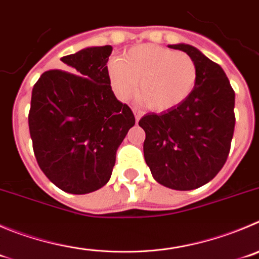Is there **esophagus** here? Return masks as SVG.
Here are the masks:
<instances>
[{
	"instance_id": "esophagus-1",
	"label": "esophagus",
	"mask_w": 259,
	"mask_h": 259,
	"mask_svg": "<svg viewBox=\"0 0 259 259\" xmlns=\"http://www.w3.org/2000/svg\"><path fill=\"white\" fill-rule=\"evenodd\" d=\"M134 115H135V120H137V122L139 121V118L142 117V116H143V111H141V110H137V108H134Z\"/></svg>"
}]
</instances>
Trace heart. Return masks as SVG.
I'll return each mask as SVG.
<instances>
[{"label": "heart", "mask_w": 259, "mask_h": 259, "mask_svg": "<svg viewBox=\"0 0 259 259\" xmlns=\"http://www.w3.org/2000/svg\"><path fill=\"white\" fill-rule=\"evenodd\" d=\"M108 79L120 100L137 92L139 100L152 111L176 108L190 97L198 81V66L188 53L157 45L130 48L122 60L108 64Z\"/></svg>", "instance_id": "obj_1"}]
</instances>
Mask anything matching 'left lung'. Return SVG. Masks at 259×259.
<instances>
[{
	"mask_svg": "<svg viewBox=\"0 0 259 259\" xmlns=\"http://www.w3.org/2000/svg\"><path fill=\"white\" fill-rule=\"evenodd\" d=\"M168 47L194 59L198 81L184 103L139 120L146 132L144 158L159 184L192 190L211 181L228 159L235 127V92L221 66L197 48L184 43Z\"/></svg>",
	"mask_w": 259,
	"mask_h": 259,
	"instance_id": "left-lung-1",
	"label": "left lung"
}]
</instances>
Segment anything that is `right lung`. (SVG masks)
Instances as JSON below:
<instances>
[{
	"label": "right lung",
	"mask_w": 259,
	"mask_h": 259,
	"mask_svg": "<svg viewBox=\"0 0 259 259\" xmlns=\"http://www.w3.org/2000/svg\"><path fill=\"white\" fill-rule=\"evenodd\" d=\"M111 46H103L64 56V70L43 72L31 92L28 121L37 162L53 184L71 194L107 184L116 151L135 124L133 111L111 89Z\"/></svg>",
	"instance_id": "right-lung-1"
}]
</instances>
